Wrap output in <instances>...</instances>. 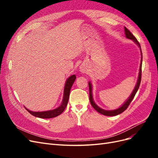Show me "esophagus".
<instances>
[{
  "label": "esophagus",
  "mask_w": 158,
  "mask_h": 158,
  "mask_svg": "<svg viewBox=\"0 0 158 158\" xmlns=\"http://www.w3.org/2000/svg\"><path fill=\"white\" fill-rule=\"evenodd\" d=\"M82 72H83V71H82Z\"/></svg>",
  "instance_id": "esophagus-1"
}]
</instances>
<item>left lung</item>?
Wrapping results in <instances>:
<instances>
[{"mask_svg":"<svg viewBox=\"0 0 158 158\" xmlns=\"http://www.w3.org/2000/svg\"><path fill=\"white\" fill-rule=\"evenodd\" d=\"M125 31L126 37L127 38H128V39L132 40L138 46L140 47V45L139 44V42H138V40H136V38L134 36L132 33L130 31H129L127 27H125ZM141 52H142V51H141ZM142 60H141V64H140V73H139V76H138V82H137V84L136 85V87H135V89H134L133 92L132 93L130 98H129L127 101L123 104V106H122L120 108H118L116 110H113V111H106V110H104V109L99 108L97 106V105L94 103V100H93V98H92V85H91L90 82H89L88 84H89V101H90L91 105H92V107L95 110H96L98 112H99V113H101L102 114H104V115H106V116H115V115H117V114H118L122 113L123 111H125V110L128 108V106L130 105L131 102L132 101L133 98H135L137 91H138V88H139L140 82H141V78H142Z\"/></svg>","mask_w":158,"mask_h":158,"instance_id":"left-lung-1","label":"left lung"}]
</instances>
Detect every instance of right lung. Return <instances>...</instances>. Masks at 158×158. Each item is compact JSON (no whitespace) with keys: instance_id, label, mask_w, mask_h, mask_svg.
<instances>
[{"instance_id":"obj_1","label":"right lung","mask_w":158,"mask_h":158,"mask_svg":"<svg viewBox=\"0 0 158 158\" xmlns=\"http://www.w3.org/2000/svg\"><path fill=\"white\" fill-rule=\"evenodd\" d=\"M76 78V77L75 75H73L71 76L70 77H69L67 80H66L64 90L63 101L59 107L55 109L54 110H52V111H43V112H33L30 111V110H28L26 107L25 108L27 109V111L28 112L32 114V115L37 117L42 118H53L59 115V114H60L64 111V110L65 109L66 106H67L69 99L70 89L72 88V85H73L74 82Z\"/></svg>"}]
</instances>
